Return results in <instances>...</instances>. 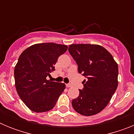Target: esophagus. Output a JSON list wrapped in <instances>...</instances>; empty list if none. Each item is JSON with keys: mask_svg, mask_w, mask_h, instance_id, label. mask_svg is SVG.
<instances>
[{"mask_svg": "<svg viewBox=\"0 0 134 134\" xmlns=\"http://www.w3.org/2000/svg\"><path fill=\"white\" fill-rule=\"evenodd\" d=\"M66 87L69 88V87H72V85H71V84H66Z\"/></svg>", "mask_w": 134, "mask_h": 134, "instance_id": "obj_1", "label": "esophagus"}]
</instances>
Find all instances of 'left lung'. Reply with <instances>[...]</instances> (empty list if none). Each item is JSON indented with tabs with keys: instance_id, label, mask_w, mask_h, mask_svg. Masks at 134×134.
Returning a JSON list of instances; mask_svg holds the SVG:
<instances>
[{
	"instance_id": "obj_1",
	"label": "left lung",
	"mask_w": 134,
	"mask_h": 134,
	"mask_svg": "<svg viewBox=\"0 0 134 134\" xmlns=\"http://www.w3.org/2000/svg\"><path fill=\"white\" fill-rule=\"evenodd\" d=\"M68 51L78 64L79 72L86 78L79 96L72 101L73 108L82 115L97 114L108 105L118 88V64L99 45L72 44Z\"/></svg>"
}]
</instances>
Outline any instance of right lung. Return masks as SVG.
<instances>
[{
  "label": "right lung",
  "mask_w": 134,
  "mask_h": 134,
  "mask_svg": "<svg viewBox=\"0 0 134 134\" xmlns=\"http://www.w3.org/2000/svg\"><path fill=\"white\" fill-rule=\"evenodd\" d=\"M68 49L66 45L37 43L21 53L14 70L15 87L19 97L29 109L42 113L52 109L66 88L64 83L46 79L60 55Z\"/></svg>",
  "instance_id": "1"
}]
</instances>
